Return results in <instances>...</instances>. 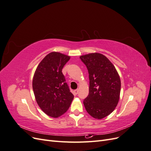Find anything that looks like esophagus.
Segmentation results:
<instances>
[{"label":"esophagus","instance_id":"34e87169","mask_svg":"<svg viewBox=\"0 0 151 151\" xmlns=\"http://www.w3.org/2000/svg\"><path fill=\"white\" fill-rule=\"evenodd\" d=\"M77 93H78V90H77V89H76V90H74V94L75 95L77 94Z\"/></svg>","mask_w":151,"mask_h":151}]
</instances>
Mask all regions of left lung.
<instances>
[{"instance_id": "left-lung-1", "label": "left lung", "mask_w": 151, "mask_h": 151, "mask_svg": "<svg viewBox=\"0 0 151 151\" xmlns=\"http://www.w3.org/2000/svg\"><path fill=\"white\" fill-rule=\"evenodd\" d=\"M88 70L89 94L84 107L89 115L102 119L111 113L120 98L121 81L116 68L107 57L99 53L80 57Z\"/></svg>"}]
</instances>
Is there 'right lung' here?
Instances as JSON below:
<instances>
[{"instance_id":"obj_1","label":"right lung","mask_w":151,"mask_h":151,"mask_svg":"<svg viewBox=\"0 0 151 151\" xmlns=\"http://www.w3.org/2000/svg\"><path fill=\"white\" fill-rule=\"evenodd\" d=\"M69 59L59 52L50 53L39 63L33 76L36 101L45 113L53 118L65 113L74 99L62 72Z\"/></svg>"}]
</instances>
